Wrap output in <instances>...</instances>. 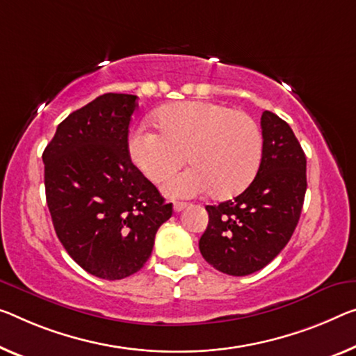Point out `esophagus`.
<instances>
[{
    "mask_svg": "<svg viewBox=\"0 0 356 356\" xmlns=\"http://www.w3.org/2000/svg\"><path fill=\"white\" fill-rule=\"evenodd\" d=\"M186 207H188V204H186V202H175V204H173V210L178 213V211L184 210Z\"/></svg>",
    "mask_w": 356,
    "mask_h": 356,
    "instance_id": "1",
    "label": "esophagus"
}]
</instances>
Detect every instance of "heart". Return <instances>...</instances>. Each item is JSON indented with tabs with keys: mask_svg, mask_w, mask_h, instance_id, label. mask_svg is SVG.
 <instances>
[{
	"mask_svg": "<svg viewBox=\"0 0 356 356\" xmlns=\"http://www.w3.org/2000/svg\"><path fill=\"white\" fill-rule=\"evenodd\" d=\"M159 134L141 127L129 140L130 159L152 183L191 168L163 184L170 197H194L211 191L231 199L248 188L259 170L262 134L247 113L211 102H181L156 114Z\"/></svg>",
	"mask_w": 356,
	"mask_h": 356,
	"instance_id": "heart-1",
	"label": "heart"
}]
</instances>
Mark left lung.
I'll list each match as a JSON object with an SVG mask.
<instances>
[{
    "instance_id": "left-lung-1",
    "label": "left lung",
    "mask_w": 356,
    "mask_h": 356,
    "mask_svg": "<svg viewBox=\"0 0 356 356\" xmlns=\"http://www.w3.org/2000/svg\"><path fill=\"white\" fill-rule=\"evenodd\" d=\"M261 129L262 157L254 179L232 200L205 207L209 226L199 240L204 259L234 277L261 270L285 248L307 189L305 154L291 127L264 111Z\"/></svg>"
}]
</instances>
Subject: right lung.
Here are the masks:
<instances>
[{"instance_id": "1", "label": "right lung", "mask_w": 356, "mask_h": 356, "mask_svg": "<svg viewBox=\"0 0 356 356\" xmlns=\"http://www.w3.org/2000/svg\"><path fill=\"white\" fill-rule=\"evenodd\" d=\"M136 95L103 94L58 124L42 152L56 234L86 272L121 280L149 259L172 204L129 154Z\"/></svg>"}]
</instances>
